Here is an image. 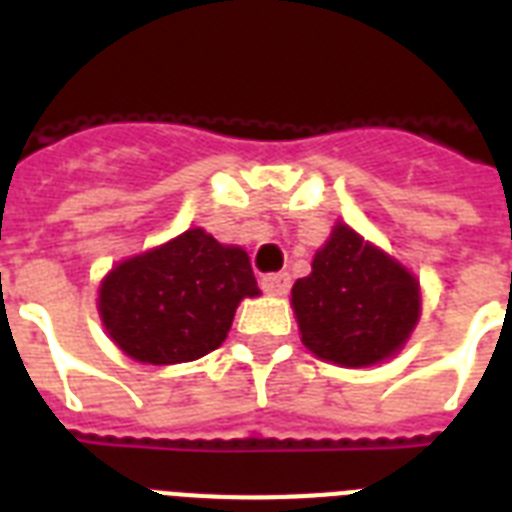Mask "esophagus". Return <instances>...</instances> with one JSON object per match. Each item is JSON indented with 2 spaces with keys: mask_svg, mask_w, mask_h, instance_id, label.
I'll return each mask as SVG.
<instances>
[{
  "mask_svg": "<svg viewBox=\"0 0 512 512\" xmlns=\"http://www.w3.org/2000/svg\"><path fill=\"white\" fill-rule=\"evenodd\" d=\"M260 287H263L265 295H287L289 287H292V279H289V273H268L260 279Z\"/></svg>",
  "mask_w": 512,
  "mask_h": 512,
  "instance_id": "34e87169",
  "label": "esophagus"
}]
</instances>
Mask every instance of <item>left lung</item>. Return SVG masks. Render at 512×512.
<instances>
[{"instance_id":"1","label":"left lung","mask_w":512,"mask_h":512,"mask_svg":"<svg viewBox=\"0 0 512 512\" xmlns=\"http://www.w3.org/2000/svg\"><path fill=\"white\" fill-rule=\"evenodd\" d=\"M292 287L303 345L340 366L396 356L420 319V281L353 228L337 223Z\"/></svg>"}]
</instances>
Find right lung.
Returning a JSON list of instances; mask_svg holds the SVG:
<instances>
[{"mask_svg":"<svg viewBox=\"0 0 512 512\" xmlns=\"http://www.w3.org/2000/svg\"><path fill=\"white\" fill-rule=\"evenodd\" d=\"M257 295L247 252L191 228L111 268L98 311L127 356L164 366L220 348L241 300Z\"/></svg>","mask_w":512,"mask_h":512,"instance_id":"add662e5","label":"right lung"}]
</instances>
